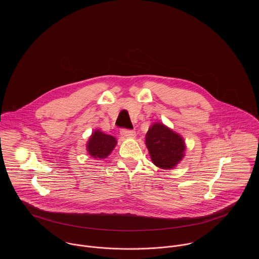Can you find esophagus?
<instances>
[{
    "mask_svg": "<svg viewBox=\"0 0 259 259\" xmlns=\"http://www.w3.org/2000/svg\"><path fill=\"white\" fill-rule=\"evenodd\" d=\"M120 134H121V136L124 137V138H130V139L136 138V132H135V131H131V130H121Z\"/></svg>",
    "mask_w": 259,
    "mask_h": 259,
    "instance_id": "1",
    "label": "esophagus"
}]
</instances>
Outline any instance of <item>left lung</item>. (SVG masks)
Instances as JSON below:
<instances>
[{
  "label": "left lung",
  "instance_id": "8db88e82",
  "mask_svg": "<svg viewBox=\"0 0 259 259\" xmlns=\"http://www.w3.org/2000/svg\"><path fill=\"white\" fill-rule=\"evenodd\" d=\"M146 145L152 162L162 169L174 168L185 156L184 139L160 122L149 127Z\"/></svg>",
  "mask_w": 259,
  "mask_h": 259
}]
</instances>
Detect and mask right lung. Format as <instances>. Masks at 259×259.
Listing matches in <instances>:
<instances>
[{"mask_svg": "<svg viewBox=\"0 0 259 259\" xmlns=\"http://www.w3.org/2000/svg\"><path fill=\"white\" fill-rule=\"evenodd\" d=\"M115 146L116 140L113 137L98 130L92 134L87 144V150L91 156L102 159L106 158Z\"/></svg>", "mask_w": 259, "mask_h": 259, "instance_id": "add662e5", "label": "right lung"}]
</instances>
